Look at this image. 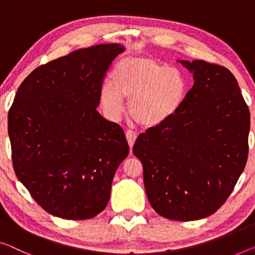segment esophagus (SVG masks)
<instances>
[{"mask_svg":"<svg viewBox=\"0 0 255 255\" xmlns=\"http://www.w3.org/2000/svg\"><path fill=\"white\" fill-rule=\"evenodd\" d=\"M126 137H127L129 146L132 147V145H134V143H135V139H136V137H137V134H136V132L132 131V130H127L126 131Z\"/></svg>","mask_w":255,"mask_h":255,"instance_id":"1","label":"esophagus"}]
</instances>
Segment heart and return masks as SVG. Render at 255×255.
<instances>
[{"label": "heart", "mask_w": 255, "mask_h": 255, "mask_svg": "<svg viewBox=\"0 0 255 255\" xmlns=\"http://www.w3.org/2000/svg\"><path fill=\"white\" fill-rule=\"evenodd\" d=\"M187 90V80L177 68L147 56H131L116 64L111 81L102 83L100 98L105 112L113 119L124 113L125 98L130 100L132 119L152 127L175 115Z\"/></svg>", "instance_id": "heart-1"}]
</instances>
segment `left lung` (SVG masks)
I'll return each mask as SVG.
<instances>
[{"label": "left lung", "instance_id": "8db88e82", "mask_svg": "<svg viewBox=\"0 0 255 255\" xmlns=\"http://www.w3.org/2000/svg\"><path fill=\"white\" fill-rule=\"evenodd\" d=\"M192 88L175 115L147 128L132 147L143 165L151 206L175 221H195L226 203L249 155L250 110L228 68L180 60Z\"/></svg>", "mask_w": 255, "mask_h": 255}]
</instances>
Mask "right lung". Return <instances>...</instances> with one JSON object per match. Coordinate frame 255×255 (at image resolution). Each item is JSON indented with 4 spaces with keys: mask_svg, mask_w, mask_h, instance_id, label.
I'll list each match as a JSON object with an SVG mask.
<instances>
[{
    "mask_svg": "<svg viewBox=\"0 0 255 255\" xmlns=\"http://www.w3.org/2000/svg\"><path fill=\"white\" fill-rule=\"evenodd\" d=\"M124 50L117 43L97 44L36 67L9 110L14 173L34 200L58 218L100 214L129 153L123 128L97 111L102 83Z\"/></svg>",
    "mask_w": 255,
    "mask_h": 255,
    "instance_id": "obj_1",
    "label": "right lung"
}]
</instances>
